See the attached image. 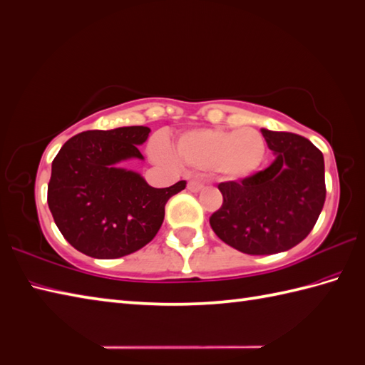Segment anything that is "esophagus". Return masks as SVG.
<instances>
[{"instance_id":"esophagus-1","label":"esophagus","mask_w":365,"mask_h":365,"mask_svg":"<svg viewBox=\"0 0 365 365\" xmlns=\"http://www.w3.org/2000/svg\"><path fill=\"white\" fill-rule=\"evenodd\" d=\"M187 189H189L190 192H200V190L205 189V184H203V182H198V181H190V182L187 184Z\"/></svg>"}]
</instances>
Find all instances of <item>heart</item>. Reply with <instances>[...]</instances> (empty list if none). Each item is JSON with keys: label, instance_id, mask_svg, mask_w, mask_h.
<instances>
[{"label": "heart", "instance_id": "1", "mask_svg": "<svg viewBox=\"0 0 365 365\" xmlns=\"http://www.w3.org/2000/svg\"><path fill=\"white\" fill-rule=\"evenodd\" d=\"M265 153L264 135L251 128L240 131L217 128L190 129L178 137L175 150L162 139L151 145V156L160 164L168 167L181 164L198 173L214 172L228 181H244L257 173Z\"/></svg>", "mask_w": 365, "mask_h": 365}]
</instances>
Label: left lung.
Instances as JSON below:
<instances>
[{
  "mask_svg": "<svg viewBox=\"0 0 365 365\" xmlns=\"http://www.w3.org/2000/svg\"><path fill=\"white\" fill-rule=\"evenodd\" d=\"M274 160L244 181L218 184L222 207L209 223L247 255H274L306 239L325 203V160L304 137L262 128Z\"/></svg>",
  "mask_w": 365,
  "mask_h": 365,
  "instance_id": "obj_1",
  "label": "left lung"
}]
</instances>
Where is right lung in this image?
Wrapping results in <instances>:
<instances>
[{
  "label": "right lung",
  "instance_id": "right-lung-1",
  "mask_svg": "<svg viewBox=\"0 0 365 365\" xmlns=\"http://www.w3.org/2000/svg\"><path fill=\"white\" fill-rule=\"evenodd\" d=\"M147 126L84 131L63 143L51 165L48 206L62 236L81 253L115 259L140 250L156 236L165 203L185 189L180 181L155 189L133 170L120 167L143 160L139 145Z\"/></svg>",
  "mask_w": 365,
  "mask_h": 365
}]
</instances>
